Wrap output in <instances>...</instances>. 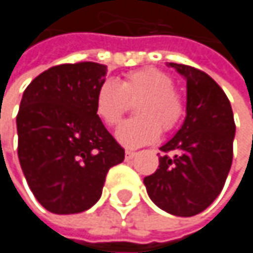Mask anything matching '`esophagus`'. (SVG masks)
<instances>
[{
  "instance_id": "1",
  "label": "esophagus",
  "mask_w": 253,
  "mask_h": 253,
  "mask_svg": "<svg viewBox=\"0 0 253 253\" xmlns=\"http://www.w3.org/2000/svg\"><path fill=\"white\" fill-rule=\"evenodd\" d=\"M134 155H136V152H133V151H126V160H131Z\"/></svg>"
}]
</instances>
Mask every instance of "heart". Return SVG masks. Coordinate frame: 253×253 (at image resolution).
Returning a JSON list of instances; mask_svg holds the SVG:
<instances>
[{
	"label": "heart",
	"instance_id": "1",
	"mask_svg": "<svg viewBox=\"0 0 253 253\" xmlns=\"http://www.w3.org/2000/svg\"><path fill=\"white\" fill-rule=\"evenodd\" d=\"M128 104H136L137 119L116 131L117 140L127 148L155 142L161 128L173 130L184 113V101L173 87L171 76L155 67L131 70L119 82L105 80L96 90L93 110L105 126L114 127L122 122Z\"/></svg>",
	"mask_w": 253,
	"mask_h": 253
}]
</instances>
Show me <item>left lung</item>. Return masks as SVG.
<instances>
[{
	"label": "left lung",
	"instance_id": "obj_1",
	"mask_svg": "<svg viewBox=\"0 0 253 253\" xmlns=\"http://www.w3.org/2000/svg\"><path fill=\"white\" fill-rule=\"evenodd\" d=\"M169 66L186 79V119L160 148V169L143 183L158 208L192 217L207 210L224 187L236 125L227 95L212 77L190 66Z\"/></svg>",
	"mask_w": 253,
	"mask_h": 253
}]
</instances>
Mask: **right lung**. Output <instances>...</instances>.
I'll list each match as a JSON object with an SVG mask.
<instances>
[{
  "instance_id": "right-lung-1",
  "label": "right lung",
  "mask_w": 253,
  "mask_h": 253,
  "mask_svg": "<svg viewBox=\"0 0 253 253\" xmlns=\"http://www.w3.org/2000/svg\"><path fill=\"white\" fill-rule=\"evenodd\" d=\"M107 66L60 64L26 87L19 114V161L38 202L54 214H77L102 195L107 173L125 149L96 117L93 99Z\"/></svg>"
}]
</instances>
